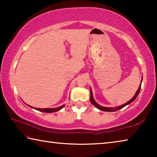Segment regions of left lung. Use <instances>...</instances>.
Masks as SVG:
<instances>
[{
	"mask_svg": "<svg viewBox=\"0 0 157 157\" xmlns=\"http://www.w3.org/2000/svg\"><path fill=\"white\" fill-rule=\"evenodd\" d=\"M142 79H141V82H142ZM141 82H140V85L139 86V89L137 90V91L136 92V94H135V95L134 97H133V98L132 100H130L129 102H127V103H125V104L123 105L122 106H118V107H102V106H100L98 104V103L95 102V101L94 100V98H93V94H92V91L91 89H90V92H91V95H90V101H91V102L92 103V105H94L95 107L98 108V109H100L101 111H118L119 109H121L123 108L124 107H125L126 105L130 104V103H132L133 101H134L135 99H136V97L139 95V93H140V87H141Z\"/></svg>",
	"mask_w": 157,
	"mask_h": 157,
	"instance_id": "obj_1",
	"label": "left lung"
}]
</instances>
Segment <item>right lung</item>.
Wrapping results in <instances>:
<instances>
[{"label":"right lung","instance_id":"1","mask_svg":"<svg viewBox=\"0 0 157 157\" xmlns=\"http://www.w3.org/2000/svg\"><path fill=\"white\" fill-rule=\"evenodd\" d=\"M63 107H64V105L61 106V107H57V108H54V109H39V108H35V109L36 110H38L39 111H42V112H45V113H52V112H55V111H59L60 109H62ZM32 108H33V107H32Z\"/></svg>","mask_w":157,"mask_h":157}]
</instances>
